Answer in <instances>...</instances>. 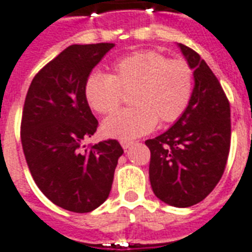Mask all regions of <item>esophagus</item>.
Returning a JSON list of instances; mask_svg holds the SVG:
<instances>
[{
    "instance_id": "34e87169",
    "label": "esophagus",
    "mask_w": 252,
    "mask_h": 252,
    "mask_svg": "<svg viewBox=\"0 0 252 252\" xmlns=\"http://www.w3.org/2000/svg\"><path fill=\"white\" fill-rule=\"evenodd\" d=\"M120 144H122L123 149L126 150V149H129L130 146L133 145V141H129V140H122V141H120Z\"/></svg>"
}]
</instances>
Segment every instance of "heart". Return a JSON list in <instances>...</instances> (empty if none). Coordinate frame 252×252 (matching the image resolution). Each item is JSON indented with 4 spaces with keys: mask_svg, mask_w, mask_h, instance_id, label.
Instances as JSON below:
<instances>
[{
    "mask_svg": "<svg viewBox=\"0 0 252 252\" xmlns=\"http://www.w3.org/2000/svg\"><path fill=\"white\" fill-rule=\"evenodd\" d=\"M111 74L94 72L85 81L84 95L91 110L110 114L130 93L132 108L120 110L103 122L106 137L129 140L157 126L176 122L186 112L193 91L187 63L170 60L156 51H140L115 61Z\"/></svg>",
    "mask_w": 252,
    "mask_h": 252,
    "instance_id": "b5f03b06",
    "label": "heart"
}]
</instances>
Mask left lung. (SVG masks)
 I'll return each mask as SVG.
<instances>
[{
	"label": "left lung",
	"instance_id": "1",
	"mask_svg": "<svg viewBox=\"0 0 252 252\" xmlns=\"http://www.w3.org/2000/svg\"><path fill=\"white\" fill-rule=\"evenodd\" d=\"M193 70L195 86L187 110L150 149L149 179L163 203L187 208L207 197L221 179L230 150V104L207 63L178 44Z\"/></svg>",
	"mask_w": 252,
	"mask_h": 252
}]
</instances>
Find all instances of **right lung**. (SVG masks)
I'll return each instance as SVG.
<instances>
[{"label":"right lung","mask_w":252,"mask_h":252,"mask_svg":"<svg viewBox=\"0 0 252 252\" xmlns=\"http://www.w3.org/2000/svg\"><path fill=\"white\" fill-rule=\"evenodd\" d=\"M114 47L69 45L33 77L26 95L21 140L30 172L53 204L76 213L106 201L124 153L116 140L84 145L98 126L85 99V81Z\"/></svg>","instance_id":"obj_1"}]
</instances>
